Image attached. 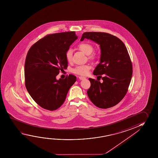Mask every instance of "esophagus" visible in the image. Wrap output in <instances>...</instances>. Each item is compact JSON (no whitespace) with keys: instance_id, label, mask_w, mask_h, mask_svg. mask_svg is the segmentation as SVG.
Returning a JSON list of instances; mask_svg holds the SVG:
<instances>
[{"instance_id":"obj_1","label":"esophagus","mask_w":158,"mask_h":158,"mask_svg":"<svg viewBox=\"0 0 158 158\" xmlns=\"http://www.w3.org/2000/svg\"><path fill=\"white\" fill-rule=\"evenodd\" d=\"M79 79H80V80H83V79H85V77H79Z\"/></svg>"}]
</instances>
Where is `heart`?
I'll return each mask as SVG.
<instances>
[{"label": "heart", "instance_id": "b5f03b06", "mask_svg": "<svg viewBox=\"0 0 158 158\" xmlns=\"http://www.w3.org/2000/svg\"><path fill=\"white\" fill-rule=\"evenodd\" d=\"M78 48L84 53L86 55H90L94 51V47L92 44L88 42H82L78 45ZM66 60L68 62H72L73 58V51L72 49H68L65 54ZM94 58V55H90L89 56V59H93ZM91 69L90 65L86 64L82 65H78L73 69V72L80 75H87L89 71Z\"/></svg>", "mask_w": 158, "mask_h": 158}]
</instances>
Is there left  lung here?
<instances>
[{"label":"left lung","mask_w":158,"mask_h":158,"mask_svg":"<svg viewBox=\"0 0 158 158\" xmlns=\"http://www.w3.org/2000/svg\"><path fill=\"white\" fill-rule=\"evenodd\" d=\"M90 40L100 45V63L93 74L103 82L89 78L88 96L96 106L108 109L121 101L127 93L132 76V64L126 47L117 37L105 32H84L80 39ZM102 75V76H101Z\"/></svg>","instance_id":"1"}]
</instances>
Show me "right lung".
<instances>
[{
	"label": "right lung",
	"instance_id": "add662e5",
	"mask_svg": "<svg viewBox=\"0 0 158 158\" xmlns=\"http://www.w3.org/2000/svg\"><path fill=\"white\" fill-rule=\"evenodd\" d=\"M78 39L74 31L48 35L33 44L26 56L25 81L34 101L49 111L58 109L77 78L70 74L57 80L60 70L66 69L65 54Z\"/></svg>",
	"mask_w": 158,
	"mask_h": 158
}]
</instances>
